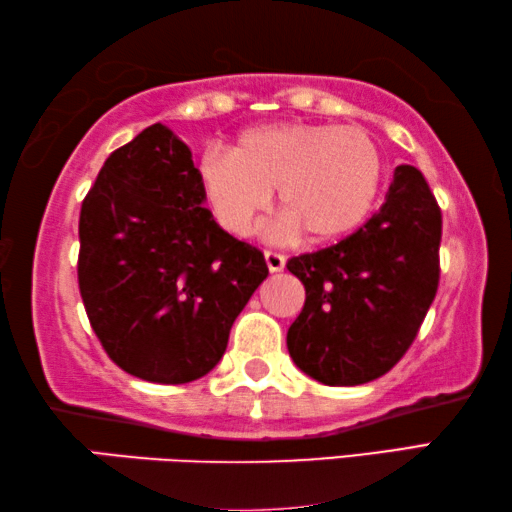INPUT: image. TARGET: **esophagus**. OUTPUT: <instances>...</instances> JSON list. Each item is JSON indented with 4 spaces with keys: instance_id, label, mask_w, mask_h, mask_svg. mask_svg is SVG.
Wrapping results in <instances>:
<instances>
[{
    "instance_id": "esophagus-1",
    "label": "esophagus",
    "mask_w": 512,
    "mask_h": 512,
    "mask_svg": "<svg viewBox=\"0 0 512 512\" xmlns=\"http://www.w3.org/2000/svg\"><path fill=\"white\" fill-rule=\"evenodd\" d=\"M265 263L270 267V272H281L283 267H286V258L279 251H272V249H265Z\"/></svg>"
}]
</instances>
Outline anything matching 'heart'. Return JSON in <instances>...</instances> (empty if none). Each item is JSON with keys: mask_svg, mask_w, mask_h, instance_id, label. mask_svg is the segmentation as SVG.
<instances>
[{"mask_svg": "<svg viewBox=\"0 0 512 512\" xmlns=\"http://www.w3.org/2000/svg\"><path fill=\"white\" fill-rule=\"evenodd\" d=\"M208 204L226 231L247 236L270 208L306 245L354 233L383 186V156L360 127L283 122L249 129L229 152L201 161Z\"/></svg>", "mask_w": 512, "mask_h": 512, "instance_id": "obj_1", "label": "heart"}]
</instances>
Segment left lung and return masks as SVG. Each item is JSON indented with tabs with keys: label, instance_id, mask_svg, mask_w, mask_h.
I'll use <instances>...</instances> for the list:
<instances>
[{
	"label": "left lung",
	"instance_id": "obj_1",
	"mask_svg": "<svg viewBox=\"0 0 512 512\" xmlns=\"http://www.w3.org/2000/svg\"><path fill=\"white\" fill-rule=\"evenodd\" d=\"M442 213L413 165H399L385 204L338 245L292 256L304 308L288 329L301 372L360 385L390 372L417 338L440 281Z\"/></svg>",
	"mask_w": 512,
	"mask_h": 512
}]
</instances>
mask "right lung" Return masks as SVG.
<instances>
[{
  "label": "right lung",
  "instance_id": "add662e5",
  "mask_svg": "<svg viewBox=\"0 0 512 512\" xmlns=\"http://www.w3.org/2000/svg\"><path fill=\"white\" fill-rule=\"evenodd\" d=\"M186 142L152 124L106 158L79 217V290L108 358L142 381L213 370L267 276L263 251L204 206Z\"/></svg>",
  "mask_w": 512,
  "mask_h": 512
}]
</instances>
